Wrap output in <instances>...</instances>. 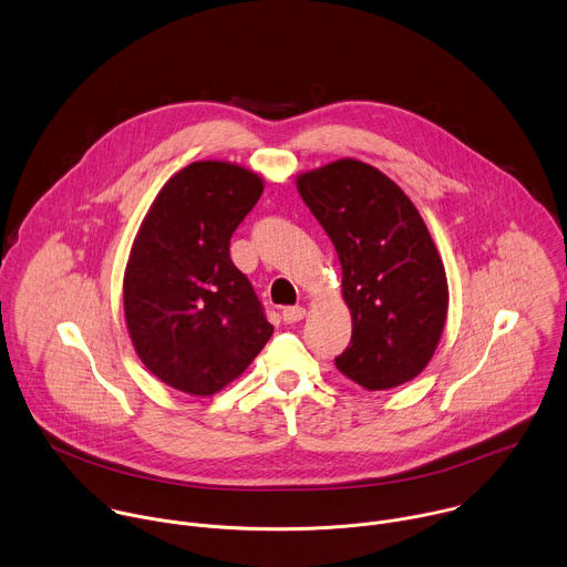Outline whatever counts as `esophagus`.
<instances>
[{
	"label": "esophagus",
	"mask_w": 567,
	"mask_h": 567,
	"mask_svg": "<svg viewBox=\"0 0 567 567\" xmlns=\"http://www.w3.org/2000/svg\"><path fill=\"white\" fill-rule=\"evenodd\" d=\"M305 313L307 311L302 307H287L282 311V320H285V324H296V322H300L305 318Z\"/></svg>",
	"instance_id": "esophagus-1"
}]
</instances>
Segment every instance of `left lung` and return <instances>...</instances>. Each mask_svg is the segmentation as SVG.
<instances>
[{"label": "left lung", "instance_id": "left-lung-1", "mask_svg": "<svg viewBox=\"0 0 567 567\" xmlns=\"http://www.w3.org/2000/svg\"><path fill=\"white\" fill-rule=\"evenodd\" d=\"M298 192L342 265L353 333L336 367L369 391L413 380L449 311L446 271L420 212L389 176L353 158L298 176Z\"/></svg>", "mask_w": 567, "mask_h": 567}]
</instances>
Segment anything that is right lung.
Listing matches in <instances>:
<instances>
[{
	"mask_svg": "<svg viewBox=\"0 0 567 567\" xmlns=\"http://www.w3.org/2000/svg\"><path fill=\"white\" fill-rule=\"evenodd\" d=\"M262 194L258 174L196 161L152 203L132 245L123 309L141 362L167 386L214 395L274 333L229 240Z\"/></svg>",
	"mask_w": 567,
	"mask_h": 567,
	"instance_id": "1",
	"label": "right lung"
}]
</instances>
